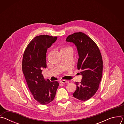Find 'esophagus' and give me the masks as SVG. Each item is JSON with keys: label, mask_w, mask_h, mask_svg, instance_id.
<instances>
[{"label": "esophagus", "mask_w": 124, "mask_h": 124, "mask_svg": "<svg viewBox=\"0 0 124 124\" xmlns=\"http://www.w3.org/2000/svg\"><path fill=\"white\" fill-rule=\"evenodd\" d=\"M69 81L68 80H62L60 81V83H69Z\"/></svg>", "instance_id": "obj_1"}]
</instances>
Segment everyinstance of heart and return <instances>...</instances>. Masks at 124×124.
I'll return each instance as SVG.
<instances>
[{"label":"heart","instance_id":"1","mask_svg":"<svg viewBox=\"0 0 124 124\" xmlns=\"http://www.w3.org/2000/svg\"><path fill=\"white\" fill-rule=\"evenodd\" d=\"M70 49L71 48H70V47H66L62 48L61 50H67V49Z\"/></svg>","mask_w":124,"mask_h":124}]
</instances>
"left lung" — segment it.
Wrapping results in <instances>:
<instances>
[{"label":"left lung","mask_w":124,"mask_h":124,"mask_svg":"<svg viewBox=\"0 0 124 124\" xmlns=\"http://www.w3.org/2000/svg\"><path fill=\"white\" fill-rule=\"evenodd\" d=\"M67 42H72L77 47L79 58L78 69L81 70L80 82H76L77 89L74 97L86 101L92 98L99 89L102 74V59L100 50L95 42L81 32L70 35Z\"/></svg>","instance_id":"obj_1"}]
</instances>
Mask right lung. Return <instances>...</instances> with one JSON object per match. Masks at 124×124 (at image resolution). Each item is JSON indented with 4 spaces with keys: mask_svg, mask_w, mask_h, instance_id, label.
<instances>
[{
    "mask_svg": "<svg viewBox=\"0 0 124 124\" xmlns=\"http://www.w3.org/2000/svg\"><path fill=\"white\" fill-rule=\"evenodd\" d=\"M57 39V36L39 35L26 46L23 58L22 70L29 89L39 103L46 105L54 100L59 86L58 81L45 80L42 74L46 67V53Z\"/></svg>",
    "mask_w": 124,
    "mask_h": 124,
    "instance_id": "obj_1",
    "label": "right lung"
}]
</instances>
